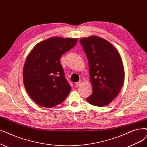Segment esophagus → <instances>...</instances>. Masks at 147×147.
<instances>
[{
    "mask_svg": "<svg viewBox=\"0 0 147 147\" xmlns=\"http://www.w3.org/2000/svg\"><path fill=\"white\" fill-rule=\"evenodd\" d=\"M80 84H81V82H80V81H79V82H76L75 85H76V86H79L80 85Z\"/></svg>",
    "mask_w": 147,
    "mask_h": 147,
    "instance_id": "1",
    "label": "esophagus"
}]
</instances>
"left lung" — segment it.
Returning <instances> with one entry per match:
<instances>
[{
	"mask_svg": "<svg viewBox=\"0 0 147 147\" xmlns=\"http://www.w3.org/2000/svg\"><path fill=\"white\" fill-rule=\"evenodd\" d=\"M88 61L93 93L86 98L90 104L104 107L110 104L121 91L124 81L121 57L109 42L97 36L80 39Z\"/></svg>",
	"mask_w": 147,
	"mask_h": 147,
	"instance_id": "left-lung-1",
	"label": "left lung"
}]
</instances>
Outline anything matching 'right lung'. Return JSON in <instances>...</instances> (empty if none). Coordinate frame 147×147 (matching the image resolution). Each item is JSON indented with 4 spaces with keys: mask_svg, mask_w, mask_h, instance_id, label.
Segmentation results:
<instances>
[{
    "mask_svg": "<svg viewBox=\"0 0 147 147\" xmlns=\"http://www.w3.org/2000/svg\"><path fill=\"white\" fill-rule=\"evenodd\" d=\"M78 39L51 37L34 46L27 56L23 79L27 93L38 105L51 108L61 104L71 90L60 59Z\"/></svg>",
    "mask_w": 147,
    "mask_h": 147,
    "instance_id": "add662e5",
    "label": "right lung"
}]
</instances>
